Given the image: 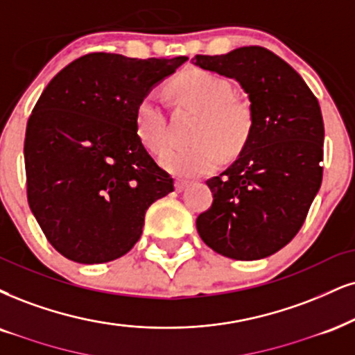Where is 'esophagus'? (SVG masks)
<instances>
[{
    "label": "esophagus",
    "instance_id": "1",
    "mask_svg": "<svg viewBox=\"0 0 355 355\" xmlns=\"http://www.w3.org/2000/svg\"><path fill=\"white\" fill-rule=\"evenodd\" d=\"M187 186H189V181H184V179H176V182H174V187H176L178 192L187 189Z\"/></svg>",
    "mask_w": 355,
    "mask_h": 355
}]
</instances>
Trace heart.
Masks as SVG:
<instances>
[{
	"label": "heart",
	"instance_id": "b5f03b06",
	"mask_svg": "<svg viewBox=\"0 0 355 355\" xmlns=\"http://www.w3.org/2000/svg\"><path fill=\"white\" fill-rule=\"evenodd\" d=\"M171 94L200 112L192 133V146L173 148L159 157V164L178 178H198L216 171L225 155L243 150L253 128L252 107L234 97L227 78L204 69H189L174 78ZM137 131L143 146L159 155L168 144L163 108L155 95H146L137 108Z\"/></svg>",
	"mask_w": 355,
	"mask_h": 355
}]
</instances>
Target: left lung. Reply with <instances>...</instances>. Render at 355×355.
I'll return each mask as SVG.
<instances>
[{
	"mask_svg": "<svg viewBox=\"0 0 355 355\" xmlns=\"http://www.w3.org/2000/svg\"><path fill=\"white\" fill-rule=\"evenodd\" d=\"M204 71L235 78L253 128L237 159L207 181L214 200L196 227L214 252L260 260L298 234L322 181L324 123L318 98L290 64L260 46L196 55Z\"/></svg>",
	"mask_w": 355,
	"mask_h": 355,
	"instance_id": "left-lung-1",
	"label": "left lung"
}]
</instances>
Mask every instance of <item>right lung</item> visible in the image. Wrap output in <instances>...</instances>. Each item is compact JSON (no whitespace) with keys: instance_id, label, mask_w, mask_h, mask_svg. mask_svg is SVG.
<instances>
[{"instance_id":"add662e5","label":"right lung","mask_w":355,"mask_h":355,"mask_svg":"<svg viewBox=\"0 0 355 355\" xmlns=\"http://www.w3.org/2000/svg\"><path fill=\"white\" fill-rule=\"evenodd\" d=\"M187 57L94 52L49 82L26 126L28 202L60 255L105 263L141 237L144 214L174 191L137 131V108Z\"/></svg>"}]
</instances>
